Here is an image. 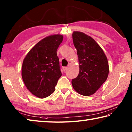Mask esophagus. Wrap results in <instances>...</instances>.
<instances>
[{"label":"esophagus","mask_w":132,"mask_h":132,"mask_svg":"<svg viewBox=\"0 0 132 132\" xmlns=\"http://www.w3.org/2000/svg\"><path fill=\"white\" fill-rule=\"evenodd\" d=\"M67 69H68V67H63V71H66V70H67Z\"/></svg>","instance_id":"34e87169"}]
</instances>
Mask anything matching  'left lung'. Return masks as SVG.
<instances>
[{
	"instance_id": "1",
	"label": "left lung",
	"mask_w": 132,
	"mask_h": 132,
	"mask_svg": "<svg viewBox=\"0 0 132 132\" xmlns=\"http://www.w3.org/2000/svg\"><path fill=\"white\" fill-rule=\"evenodd\" d=\"M72 36L80 71L71 84L77 92L88 96L94 94L106 81L109 62L103 50L92 37L78 31L73 32Z\"/></svg>"
}]
</instances>
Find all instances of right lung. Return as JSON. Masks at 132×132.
Wrapping results in <instances>:
<instances>
[{"mask_svg": "<svg viewBox=\"0 0 132 132\" xmlns=\"http://www.w3.org/2000/svg\"><path fill=\"white\" fill-rule=\"evenodd\" d=\"M63 36L54 35L38 42L23 59L22 77L27 89L36 96L45 98L55 90L62 76L56 51Z\"/></svg>", "mask_w": 132, "mask_h": 132, "instance_id": "add662e5", "label": "right lung"}]
</instances>
